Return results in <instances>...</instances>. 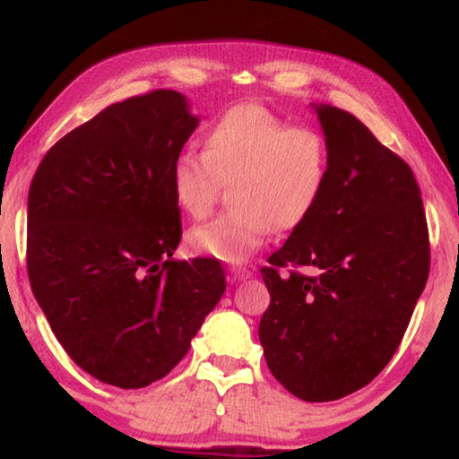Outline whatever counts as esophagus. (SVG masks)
<instances>
[{"label": "esophagus", "mask_w": 459, "mask_h": 459, "mask_svg": "<svg viewBox=\"0 0 459 459\" xmlns=\"http://www.w3.org/2000/svg\"><path fill=\"white\" fill-rule=\"evenodd\" d=\"M229 274H230V278L235 280V281H245V280H248L252 276V272L248 268H242V266H232L229 270Z\"/></svg>", "instance_id": "34e87169"}]
</instances>
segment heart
<instances>
[{
	"label": "heart",
	"mask_w": 459,
	"mask_h": 459,
	"mask_svg": "<svg viewBox=\"0 0 459 459\" xmlns=\"http://www.w3.org/2000/svg\"><path fill=\"white\" fill-rule=\"evenodd\" d=\"M329 145L307 126H290L260 104H238L204 130V152L173 160L175 203L193 219L207 217L222 183L232 207L189 232L197 252L242 264L264 245L272 227L304 222L329 178Z\"/></svg>",
	"instance_id": "heart-1"
}]
</instances>
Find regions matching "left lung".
Instances as JSON below:
<instances>
[{
    "label": "left lung",
    "mask_w": 459,
    "mask_h": 459,
    "mask_svg": "<svg viewBox=\"0 0 459 459\" xmlns=\"http://www.w3.org/2000/svg\"><path fill=\"white\" fill-rule=\"evenodd\" d=\"M329 145L319 203L260 270L270 306L258 337L294 396L329 403L368 385L403 341L430 272L412 169L353 114L314 104ZM286 265H309L317 277Z\"/></svg>",
    "instance_id": "1"
}]
</instances>
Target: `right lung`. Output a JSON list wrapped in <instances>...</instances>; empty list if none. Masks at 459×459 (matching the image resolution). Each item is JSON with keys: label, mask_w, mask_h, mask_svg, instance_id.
Returning <instances> with one entry per match:
<instances>
[{"label": "right lung", "mask_w": 459, "mask_h": 459, "mask_svg": "<svg viewBox=\"0 0 459 459\" xmlns=\"http://www.w3.org/2000/svg\"><path fill=\"white\" fill-rule=\"evenodd\" d=\"M199 126L181 92L116 102L39 163L27 199V272L58 343L106 385L142 388L191 347L227 281L181 240L173 160Z\"/></svg>", "instance_id": "right-lung-1"}]
</instances>
